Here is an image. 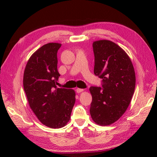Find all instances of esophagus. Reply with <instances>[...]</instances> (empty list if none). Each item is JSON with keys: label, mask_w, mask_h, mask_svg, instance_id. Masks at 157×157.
<instances>
[{"label": "esophagus", "mask_w": 157, "mask_h": 157, "mask_svg": "<svg viewBox=\"0 0 157 157\" xmlns=\"http://www.w3.org/2000/svg\"><path fill=\"white\" fill-rule=\"evenodd\" d=\"M83 91H84V89H81V88H77L76 89L77 93H80V92H82Z\"/></svg>", "instance_id": "1"}]
</instances>
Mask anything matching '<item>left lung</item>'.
I'll return each instance as SVG.
<instances>
[{"label": "left lung", "instance_id": "1", "mask_svg": "<svg viewBox=\"0 0 157 157\" xmlns=\"http://www.w3.org/2000/svg\"><path fill=\"white\" fill-rule=\"evenodd\" d=\"M92 45L94 73L102 79V88H90L92 96L90 113L96 124L109 125L128 108L135 90V71L129 56L115 42L100 40Z\"/></svg>", "mask_w": 157, "mask_h": 157}]
</instances>
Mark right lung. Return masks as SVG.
<instances>
[{
    "instance_id": "add662e5",
    "label": "right lung",
    "mask_w": 157,
    "mask_h": 157,
    "mask_svg": "<svg viewBox=\"0 0 157 157\" xmlns=\"http://www.w3.org/2000/svg\"><path fill=\"white\" fill-rule=\"evenodd\" d=\"M61 44L48 43L34 52L26 64L23 88L29 107L42 124L51 128L65 126L75 102L72 89L57 88V51Z\"/></svg>"
}]
</instances>
